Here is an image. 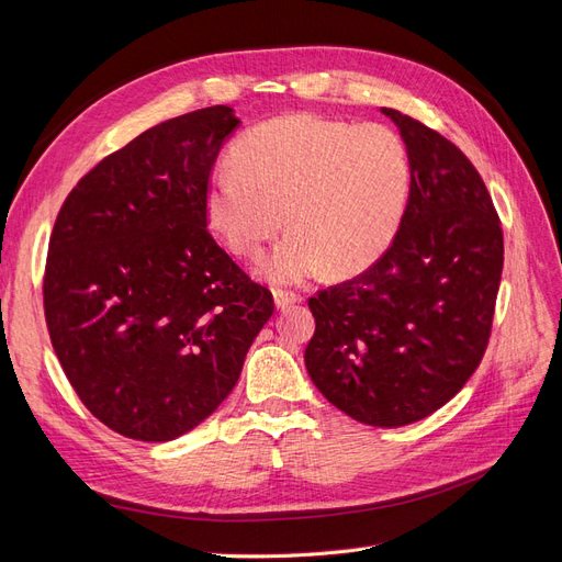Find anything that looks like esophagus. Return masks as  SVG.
Instances as JSON below:
<instances>
[{
  "label": "esophagus",
  "mask_w": 562,
  "mask_h": 562,
  "mask_svg": "<svg viewBox=\"0 0 562 562\" xmlns=\"http://www.w3.org/2000/svg\"><path fill=\"white\" fill-rule=\"evenodd\" d=\"M295 302H300V297L295 295V293H288V291H274V304H277V310H288V307H293Z\"/></svg>",
  "instance_id": "esophagus-1"
}]
</instances>
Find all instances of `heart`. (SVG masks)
I'll list each match as a JSON object with an SVG mask.
<instances>
[{
    "label": "heart",
    "instance_id": "b5f03b06",
    "mask_svg": "<svg viewBox=\"0 0 562 562\" xmlns=\"http://www.w3.org/2000/svg\"><path fill=\"white\" fill-rule=\"evenodd\" d=\"M234 166L211 176L203 209L234 252L258 258L285 225L293 232L262 265L274 283H302L330 267L351 277L394 241L411 199L413 166L396 131L288 114L244 133Z\"/></svg>",
    "mask_w": 562,
    "mask_h": 562
}]
</instances>
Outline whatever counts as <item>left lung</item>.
Returning <instances> with one entry per match:
<instances>
[{
    "label": "left lung",
    "mask_w": 562,
    "mask_h": 562,
    "mask_svg": "<svg viewBox=\"0 0 562 562\" xmlns=\"http://www.w3.org/2000/svg\"><path fill=\"white\" fill-rule=\"evenodd\" d=\"M413 166L394 244L351 281L310 297L304 363L335 407L370 427L429 417L479 368L502 281L504 239L487 187L443 135L398 110Z\"/></svg>",
    "instance_id": "8db88e82"
}]
</instances>
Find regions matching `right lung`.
I'll list each match as a JSON object with an SVG mask.
<instances>
[{"mask_svg": "<svg viewBox=\"0 0 562 562\" xmlns=\"http://www.w3.org/2000/svg\"><path fill=\"white\" fill-rule=\"evenodd\" d=\"M239 124L215 105L147 128L83 176L56 217L50 345L81 403L126 438L164 443L199 427L274 314L206 229L211 168Z\"/></svg>", "mask_w": 562, "mask_h": 562, "instance_id": "obj_1", "label": "right lung"}]
</instances>
